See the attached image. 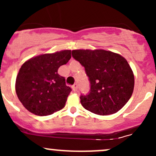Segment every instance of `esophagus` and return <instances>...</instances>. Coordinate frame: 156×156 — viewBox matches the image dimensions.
<instances>
[{"instance_id": "esophagus-1", "label": "esophagus", "mask_w": 156, "mask_h": 156, "mask_svg": "<svg viewBox=\"0 0 156 156\" xmlns=\"http://www.w3.org/2000/svg\"><path fill=\"white\" fill-rule=\"evenodd\" d=\"M72 88L74 91H77V90H78V84L75 83V84H74L72 86Z\"/></svg>"}]
</instances>
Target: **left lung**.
<instances>
[{
  "label": "left lung",
  "instance_id": "8db88e82",
  "mask_svg": "<svg viewBox=\"0 0 156 156\" xmlns=\"http://www.w3.org/2000/svg\"><path fill=\"white\" fill-rule=\"evenodd\" d=\"M72 55L84 67L90 81L89 93L80 96L84 108L108 115L126 104L133 94L134 76L123 56L104 50H75Z\"/></svg>",
  "mask_w": 156,
  "mask_h": 156
}]
</instances>
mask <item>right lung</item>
<instances>
[{"mask_svg":"<svg viewBox=\"0 0 156 156\" xmlns=\"http://www.w3.org/2000/svg\"><path fill=\"white\" fill-rule=\"evenodd\" d=\"M70 59L71 50H66L35 56L22 66L16 80V92L30 112L46 116L65 106L72 89L57 71Z\"/></svg>","mask_w":156,"mask_h":156,"instance_id":"add662e5","label":"right lung"}]
</instances>
